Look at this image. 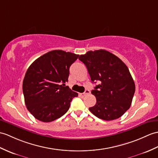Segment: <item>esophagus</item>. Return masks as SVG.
Returning a JSON list of instances; mask_svg holds the SVG:
<instances>
[{
	"label": "esophagus",
	"instance_id": "34e87169",
	"mask_svg": "<svg viewBox=\"0 0 158 158\" xmlns=\"http://www.w3.org/2000/svg\"><path fill=\"white\" fill-rule=\"evenodd\" d=\"M90 94V91L88 90V89H86L85 91V92L81 94V95H82L83 96H86V95H88V94Z\"/></svg>",
	"mask_w": 158,
	"mask_h": 158
}]
</instances>
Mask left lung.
Here are the masks:
<instances>
[{"instance_id": "8db88e82", "label": "left lung", "mask_w": 158, "mask_h": 158, "mask_svg": "<svg viewBox=\"0 0 158 158\" xmlns=\"http://www.w3.org/2000/svg\"><path fill=\"white\" fill-rule=\"evenodd\" d=\"M79 59L86 66L91 81L100 84L91 94L96 104L89 108L98 118L112 120L120 118L131 105L135 85L127 65L114 54L104 50L89 51Z\"/></svg>"}]
</instances>
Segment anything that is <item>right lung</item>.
Listing matches in <instances>:
<instances>
[{"instance_id": "1", "label": "right lung", "mask_w": 158, "mask_h": 158, "mask_svg": "<svg viewBox=\"0 0 158 158\" xmlns=\"http://www.w3.org/2000/svg\"><path fill=\"white\" fill-rule=\"evenodd\" d=\"M78 57V54L56 50L29 66L23 81V92L26 107L36 119L49 123L59 118L68 111L73 98L78 96L65 86L69 69Z\"/></svg>"}]
</instances>
